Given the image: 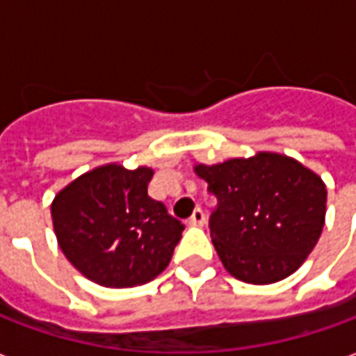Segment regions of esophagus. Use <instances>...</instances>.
Segmentation results:
<instances>
[{"instance_id":"esophagus-1","label":"esophagus","mask_w":356,"mask_h":356,"mask_svg":"<svg viewBox=\"0 0 356 356\" xmlns=\"http://www.w3.org/2000/svg\"><path fill=\"white\" fill-rule=\"evenodd\" d=\"M186 223L191 225V227H202V225L206 223V213L202 209H194V213Z\"/></svg>"}]
</instances>
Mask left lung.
<instances>
[{
	"instance_id": "8db88e82",
	"label": "left lung",
	"mask_w": 356,
	"mask_h": 356,
	"mask_svg": "<svg viewBox=\"0 0 356 356\" xmlns=\"http://www.w3.org/2000/svg\"><path fill=\"white\" fill-rule=\"evenodd\" d=\"M217 198L209 234L229 275L275 284L296 273L321 238L326 185L313 170L278 152L196 163Z\"/></svg>"
}]
</instances>
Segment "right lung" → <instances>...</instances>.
<instances>
[{
	"mask_svg": "<svg viewBox=\"0 0 356 356\" xmlns=\"http://www.w3.org/2000/svg\"><path fill=\"white\" fill-rule=\"evenodd\" d=\"M152 168L104 163L58 191L53 229L66 259L91 282L131 288L171 261L185 225L148 196Z\"/></svg>",
	"mask_w": 356,
	"mask_h": 356,
	"instance_id": "right-lung-1",
	"label": "right lung"
}]
</instances>
